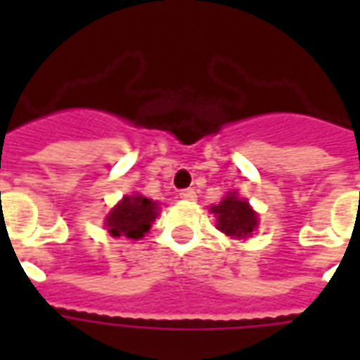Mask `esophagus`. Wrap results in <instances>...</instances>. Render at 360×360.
I'll return each instance as SVG.
<instances>
[{
  "label": "esophagus",
  "mask_w": 360,
  "mask_h": 360,
  "mask_svg": "<svg viewBox=\"0 0 360 360\" xmlns=\"http://www.w3.org/2000/svg\"><path fill=\"white\" fill-rule=\"evenodd\" d=\"M179 196L186 200V202H194L196 200V192H194V188H185V191L179 192Z\"/></svg>",
  "instance_id": "34e87169"
}]
</instances>
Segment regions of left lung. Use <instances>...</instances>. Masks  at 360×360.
Masks as SVG:
<instances>
[{"label":"left lung","instance_id":"1","mask_svg":"<svg viewBox=\"0 0 360 360\" xmlns=\"http://www.w3.org/2000/svg\"><path fill=\"white\" fill-rule=\"evenodd\" d=\"M211 213L217 217V228L231 239H246L257 228L256 211L237 192H230L219 205H213Z\"/></svg>","mask_w":360,"mask_h":360}]
</instances>
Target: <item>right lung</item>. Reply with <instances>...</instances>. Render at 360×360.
I'll use <instances>...</instances> for the list:
<instances>
[{
  "label": "right lung",
  "instance_id": "obj_1",
  "mask_svg": "<svg viewBox=\"0 0 360 360\" xmlns=\"http://www.w3.org/2000/svg\"><path fill=\"white\" fill-rule=\"evenodd\" d=\"M158 217V203L140 194L124 196L104 220L112 237L141 239Z\"/></svg>",
  "mask_w": 360,
  "mask_h": 360
}]
</instances>
